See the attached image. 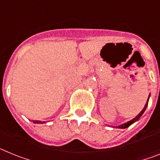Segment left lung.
Wrapping results in <instances>:
<instances>
[{"label":"left lung","mask_w":160,"mask_h":160,"mask_svg":"<svg viewBox=\"0 0 160 160\" xmlns=\"http://www.w3.org/2000/svg\"><path fill=\"white\" fill-rule=\"evenodd\" d=\"M150 96H151V94H149V96H148V100H147V102H146V104H145V106H144V108L142 109V111H141V112L139 113V114H138V115H137V116L135 117V118H133V119L130 120V121H128V122H125V123H123V124H121V125H119V126H116V127H113V126H112V128H119V129H125V128H128V127H130V126H131V124H133V123H134V122H137V121H138V120L139 119V118H140V117L142 116V114H143V113H144V111H146V108H147V107H148V101H149Z\"/></svg>","instance_id":"obj_1"}]
</instances>
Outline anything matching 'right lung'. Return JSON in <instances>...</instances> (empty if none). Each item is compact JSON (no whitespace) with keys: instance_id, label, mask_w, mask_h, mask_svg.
<instances>
[{"instance_id":"add662e5","label":"right lung","mask_w":160,"mask_h":160,"mask_svg":"<svg viewBox=\"0 0 160 160\" xmlns=\"http://www.w3.org/2000/svg\"><path fill=\"white\" fill-rule=\"evenodd\" d=\"M32 122H33V123L40 124V123H44V122H42V121H38V120H33V121H32Z\"/></svg>"}]
</instances>
